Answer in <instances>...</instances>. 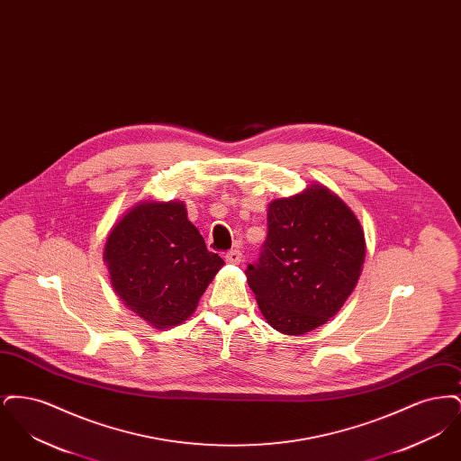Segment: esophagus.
Here are the masks:
<instances>
[{"instance_id":"esophagus-1","label":"esophagus","mask_w":461,"mask_h":461,"mask_svg":"<svg viewBox=\"0 0 461 461\" xmlns=\"http://www.w3.org/2000/svg\"><path fill=\"white\" fill-rule=\"evenodd\" d=\"M224 258H226V263H230V264H240L241 263V252H240V250H237V249H235V250H230V252H228V254H226V256H224Z\"/></svg>"}]
</instances>
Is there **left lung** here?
<instances>
[{"label": "left lung", "instance_id": "1", "mask_svg": "<svg viewBox=\"0 0 461 461\" xmlns=\"http://www.w3.org/2000/svg\"><path fill=\"white\" fill-rule=\"evenodd\" d=\"M365 233L342 198L323 185L267 205V237L247 282L266 321L285 335L325 325L359 280Z\"/></svg>", "mask_w": 461, "mask_h": 461}]
</instances>
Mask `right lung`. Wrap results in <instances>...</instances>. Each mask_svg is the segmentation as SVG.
<instances>
[{"label":"right lung","mask_w":461,"mask_h":461,"mask_svg":"<svg viewBox=\"0 0 461 461\" xmlns=\"http://www.w3.org/2000/svg\"><path fill=\"white\" fill-rule=\"evenodd\" d=\"M104 261L124 306L158 330L188 320L224 264L177 200L138 202L110 230Z\"/></svg>","instance_id":"1"}]
</instances>
